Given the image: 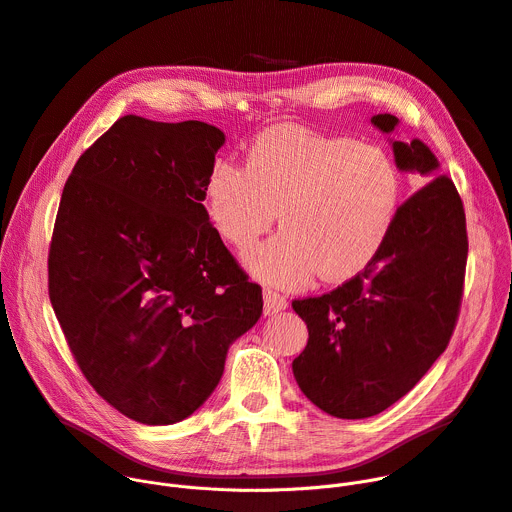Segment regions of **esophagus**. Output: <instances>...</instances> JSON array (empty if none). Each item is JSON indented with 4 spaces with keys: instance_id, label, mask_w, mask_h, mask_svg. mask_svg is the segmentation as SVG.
<instances>
[{
    "instance_id": "esophagus-1",
    "label": "esophagus",
    "mask_w": 512,
    "mask_h": 512,
    "mask_svg": "<svg viewBox=\"0 0 512 512\" xmlns=\"http://www.w3.org/2000/svg\"><path fill=\"white\" fill-rule=\"evenodd\" d=\"M287 305H289V301L283 293L268 289V287L264 289V313L266 316H272V313H279V311L287 309Z\"/></svg>"
}]
</instances>
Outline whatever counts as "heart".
Wrapping results in <instances>:
<instances>
[{"instance_id": "heart-1", "label": "heart", "mask_w": 512, "mask_h": 512, "mask_svg": "<svg viewBox=\"0 0 512 512\" xmlns=\"http://www.w3.org/2000/svg\"><path fill=\"white\" fill-rule=\"evenodd\" d=\"M402 201L391 153L344 135L283 125L262 133L246 166L219 162L205 188L221 238L246 252L277 219L285 227L246 258L258 279L301 287L320 274L344 281L383 250Z\"/></svg>"}]
</instances>
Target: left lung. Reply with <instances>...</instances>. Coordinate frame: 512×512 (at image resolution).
Listing matches in <instances>:
<instances>
[{
	"mask_svg": "<svg viewBox=\"0 0 512 512\" xmlns=\"http://www.w3.org/2000/svg\"><path fill=\"white\" fill-rule=\"evenodd\" d=\"M371 123L391 133L398 119L377 114ZM393 155L400 170L424 180L439 172L437 157L418 139L393 141ZM465 264L463 201L453 180L438 174L400 205L383 250L365 270L330 293L293 301L309 332L293 361L307 400L330 416L357 420L404 398L453 336Z\"/></svg>",
	"mask_w": 512,
	"mask_h": 512,
	"instance_id": "left-lung-1",
	"label": "left lung"
}]
</instances>
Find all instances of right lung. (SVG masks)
Here are the masks:
<instances>
[{
  "mask_svg": "<svg viewBox=\"0 0 512 512\" xmlns=\"http://www.w3.org/2000/svg\"><path fill=\"white\" fill-rule=\"evenodd\" d=\"M225 135L121 116L73 166L49 248V297L98 396L141 424L188 418L262 289L209 223L205 188Z\"/></svg>",
  "mask_w": 512,
  "mask_h": 512,
  "instance_id": "obj_1",
  "label": "right lung"
}]
</instances>
